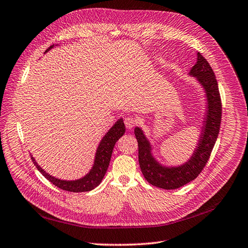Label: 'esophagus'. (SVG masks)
Segmentation results:
<instances>
[{
    "label": "esophagus",
    "mask_w": 248,
    "mask_h": 248,
    "mask_svg": "<svg viewBox=\"0 0 248 248\" xmlns=\"http://www.w3.org/2000/svg\"><path fill=\"white\" fill-rule=\"evenodd\" d=\"M136 123H137V120L131 116H128L124 118V124L126 126V129H132L133 126H135Z\"/></svg>",
    "instance_id": "obj_1"
}]
</instances>
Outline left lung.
Returning a JSON list of instances; mask_svg holds the SVG:
<instances>
[{"label":"left lung","mask_w":248,"mask_h":248,"mask_svg":"<svg viewBox=\"0 0 248 248\" xmlns=\"http://www.w3.org/2000/svg\"><path fill=\"white\" fill-rule=\"evenodd\" d=\"M190 76L195 77L207 96V111L199 143L191 158L180 166L161 165L152 155V145L143 131L135 128L138 141V159L145 180L158 188L171 190L186 185L196 179L206 166L215 145L221 124V98L213 69L202 54L197 53V61L191 68Z\"/></svg>","instance_id":"1"}]
</instances>
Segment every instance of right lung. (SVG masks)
<instances>
[{
    "instance_id": "1",
    "label": "right lung",
    "mask_w": 248,
    "mask_h": 248,
    "mask_svg": "<svg viewBox=\"0 0 248 248\" xmlns=\"http://www.w3.org/2000/svg\"><path fill=\"white\" fill-rule=\"evenodd\" d=\"M53 47H54V45L49 46L46 51V53L48 52L49 49ZM124 132H125V126L124 124V120L123 118H120L103 137L102 141L100 142V145H98L96 150L94 164L93 168H91V170L86 175L83 176L82 179H79V180L64 181V180L56 179L55 176L49 175L47 172H46L44 169L37 164V162L35 161V159L32 157V155H31V159L33 161L34 165L36 166V168L42 173V175L51 182L53 185L57 186L62 190L69 191V192H86V191L93 190L96 186L100 185V183L104 179L105 173L108 169L112 152H113V147H114L117 140L124 135Z\"/></svg>"
}]
</instances>
